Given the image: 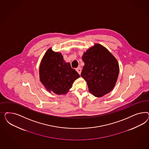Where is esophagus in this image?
Here are the masks:
<instances>
[{
  "label": "esophagus",
  "instance_id": "34e87169",
  "mask_svg": "<svg viewBox=\"0 0 149 149\" xmlns=\"http://www.w3.org/2000/svg\"><path fill=\"white\" fill-rule=\"evenodd\" d=\"M76 70L77 71V72H78L79 74H80L81 72V68L80 67H78L76 69Z\"/></svg>",
  "mask_w": 149,
  "mask_h": 149
}]
</instances>
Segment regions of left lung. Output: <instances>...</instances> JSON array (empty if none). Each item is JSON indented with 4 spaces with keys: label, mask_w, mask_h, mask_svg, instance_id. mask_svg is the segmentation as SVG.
I'll list each match as a JSON object with an SVG mask.
<instances>
[{
    "label": "left lung",
    "mask_w": 149,
    "mask_h": 149,
    "mask_svg": "<svg viewBox=\"0 0 149 149\" xmlns=\"http://www.w3.org/2000/svg\"><path fill=\"white\" fill-rule=\"evenodd\" d=\"M82 59L85 65L81 76L87 82L90 92L100 97L112 90L119 73L118 64L113 54L104 46L95 44Z\"/></svg>",
    "instance_id": "left-lung-1"
}]
</instances>
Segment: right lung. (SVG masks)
Wrapping results in <instances>:
<instances>
[{
    "mask_svg": "<svg viewBox=\"0 0 149 149\" xmlns=\"http://www.w3.org/2000/svg\"><path fill=\"white\" fill-rule=\"evenodd\" d=\"M40 80L49 92L57 95L67 93L72 83L80 77L77 71L65 63L61 53L54 52L50 48L41 62Z\"/></svg>",
    "mask_w": 149,
    "mask_h": 149,
    "instance_id": "add662e5",
    "label": "right lung"
}]
</instances>
